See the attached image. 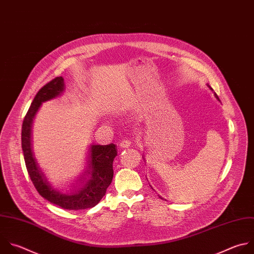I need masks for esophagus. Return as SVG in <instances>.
Here are the masks:
<instances>
[{
    "mask_svg": "<svg viewBox=\"0 0 254 254\" xmlns=\"http://www.w3.org/2000/svg\"><path fill=\"white\" fill-rule=\"evenodd\" d=\"M130 144H131V141H130L129 139H123V140L120 142V146H121V147H124V148L128 147Z\"/></svg>",
    "mask_w": 254,
    "mask_h": 254,
    "instance_id": "1",
    "label": "esophagus"
}]
</instances>
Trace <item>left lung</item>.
<instances>
[{"instance_id":"obj_1","label":"left lung","mask_w":254,"mask_h":254,"mask_svg":"<svg viewBox=\"0 0 254 254\" xmlns=\"http://www.w3.org/2000/svg\"><path fill=\"white\" fill-rule=\"evenodd\" d=\"M215 96H216V95H215Z\"/></svg>"}]
</instances>
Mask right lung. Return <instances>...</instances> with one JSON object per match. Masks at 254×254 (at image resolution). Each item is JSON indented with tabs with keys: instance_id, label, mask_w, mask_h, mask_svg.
<instances>
[{
	"instance_id": "obj_1",
	"label": "right lung",
	"mask_w": 254,
	"mask_h": 254,
	"mask_svg": "<svg viewBox=\"0 0 254 254\" xmlns=\"http://www.w3.org/2000/svg\"><path fill=\"white\" fill-rule=\"evenodd\" d=\"M64 78L57 76L47 82L37 93L27 115L25 116L22 127V148L28 174L38 192L50 202L62 208L78 210L94 207L106 194L107 189L111 185L114 177L113 162L116 157V144L92 145L89 153L88 170L86 174L89 180L80 179L82 189L71 195L62 194L56 191L46 181L40 171L32 150V123L33 119L43 102L58 97L64 91Z\"/></svg>"
}]
</instances>
